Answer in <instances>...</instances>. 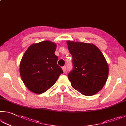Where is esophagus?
<instances>
[{
	"instance_id": "esophagus-1",
	"label": "esophagus",
	"mask_w": 126,
	"mask_h": 126,
	"mask_svg": "<svg viewBox=\"0 0 126 126\" xmlns=\"http://www.w3.org/2000/svg\"><path fill=\"white\" fill-rule=\"evenodd\" d=\"M62 69H63V71L64 73H65V71H66V67H65V66H64V67H62Z\"/></svg>"
}]
</instances>
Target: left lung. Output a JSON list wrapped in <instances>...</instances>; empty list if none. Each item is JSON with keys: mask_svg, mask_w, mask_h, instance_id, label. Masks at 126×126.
Returning a JSON list of instances; mask_svg holds the SVG:
<instances>
[{"mask_svg": "<svg viewBox=\"0 0 126 126\" xmlns=\"http://www.w3.org/2000/svg\"><path fill=\"white\" fill-rule=\"evenodd\" d=\"M73 69L68 75L71 85L85 96L101 90L109 75V66L101 51L93 43L67 41Z\"/></svg>", "mask_w": 126, "mask_h": 126, "instance_id": "obj_1", "label": "left lung"}]
</instances>
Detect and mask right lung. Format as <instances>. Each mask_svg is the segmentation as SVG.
Wrapping results in <instances>:
<instances>
[{"label": "right lung", "mask_w": 126, "mask_h": 126, "mask_svg": "<svg viewBox=\"0 0 126 126\" xmlns=\"http://www.w3.org/2000/svg\"><path fill=\"white\" fill-rule=\"evenodd\" d=\"M56 43L50 41L33 43L25 52L20 63V73L26 88L42 94L54 85L63 70L57 65Z\"/></svg>", "instance_id": "obj_1"}]
</instances>
